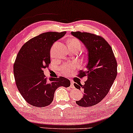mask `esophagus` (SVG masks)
<instances>
[{
    "label": "esophagus",
    "instance_id": "esophagus-1",
    "mask_svg": "<svg viewBox=\"0 0 133 133\" xmlns=\"http://www.w3.org/2000/svg\"><path fill=\"white\" fill-rule=\"evenodd\" d=\"M71 82V87H74V82L73 81H70Z\"/></svg>",
    "mask_w": 133,
    "mask_h": 133
}]
</instances>
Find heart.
<instances>
[{
	"mask_svg": "<svg viewBox=\"0 0 133 133\" xmlns=\"http://www.w3.org/2000/svg\"><path fill=\"white\" fill-rule=\"evenodd\" d=\"M68 44H71V45L76 46L79 48H81V43L79 42V41L77 40L76 39H71L70 40H69L68 42ZM73 67V65H65L62 67L61 70L65 74H67L69 73L70 69Z\"/></svg>",
	"mask_w": 133,
	"mask_h": 133,
	"instance_id": "obj_1",
	"label": "heart"
}]
</instances>
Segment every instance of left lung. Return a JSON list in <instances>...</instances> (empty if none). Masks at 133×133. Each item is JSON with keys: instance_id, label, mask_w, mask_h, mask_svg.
Segmentation results:
<instances>
[{"instance_id": "8db88e82", "label": "left lung", "mask_w": 133, "mask_h": 133, "mask_svg": "<svg viewBox=\"0 0 133 133\" xmlns=\"http://www.w3.org/2000/svg\"><path fill=\"white\" fill-rule=\"evenodd\" d=\"M80 40L87 51L85 71L79 76H87L84 85L74 84L77 89L82 90L84 96L76 101L82 107L94 106L104 98L111 89L117 74V64L111 46L103 38L87 32H71Z\"/></svg>"}]
</instances>
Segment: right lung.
<instances>
[{"label": "right lung", "mask_w": 133, "mask_h": 133, "mask_svg": "<svg viewBox=\"0 0 133 133\" xmlns=\"http://www.w3.org/2000/svg\"><path fill=\"white\" fill-rule=\"evenodd\" d=\"M66 32L43 33L24 44L17 55L13 71L16 86L24 99L35 107H46L52 102L54 92L59 87H68L70 81L65 77H49L43 69L51 63L50 51L53 44Z\"/></svg>", "instance_id": "1"}]
</instances>
